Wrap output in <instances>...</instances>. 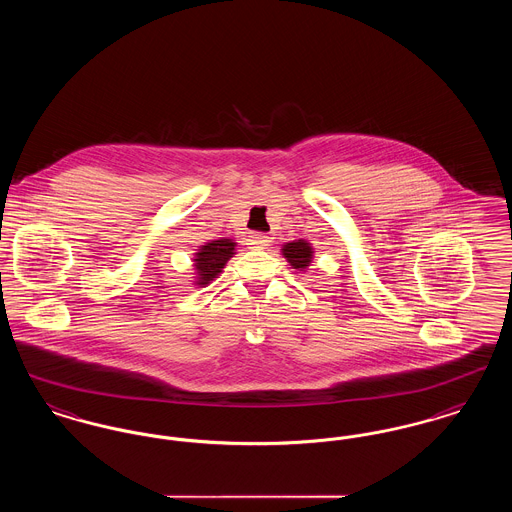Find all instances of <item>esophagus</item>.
Returning <instances> with one entry per match:
<instances>
[{"instance_id": "1", "label": "esophagus", "mask_w": 512, "mask_h": 512, "mask_svg": "<svg viewBox=\"0 0 512 512\" xmlns=\"http://www.w3.org/2000/svg\"><path fill=\"white\" fill-rule=\"evenodd\" d=\"M249 244L253 245V247H267L270 244V238L265 236L263 232H253L249 236Z\"/></svg>"}]
</instances>
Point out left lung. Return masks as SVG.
Listing matches in <instances>:
<instances>
[{
    "label": "left lung",
    "mask_w": 512,
    "mask_h": 512,
    "mask_svg": "<svg viewBox=\"0 0 512 512\" xmlns=\"http://www.w3.org/2000/svg\"><path fill=\"white\" fill-rule=\"evenodd\" d=\"M282 251H284V257L288 259V263L293 268L309 267V263L313 259V249L305 240H297L292 244H286Z\"/></svg>",
    "instance_id": "8db88e82"
}]
</instances>
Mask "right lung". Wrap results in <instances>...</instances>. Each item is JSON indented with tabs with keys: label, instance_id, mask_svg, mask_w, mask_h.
<instances>
[{
	"label": "right lung",
	"instance_id": "obj_1",
	"mask_svg": "<svg viewBox=\"0 0 512 512\" xmlns=\"http://www.w3.org/2000/svg\"><path fill=\"white\" fill-rule=\"evenodd\" d=\"M236 244L232 240H215L211 244L201 245L199 253H195V268H197V284L205 286L213 278L219 276L220 270L228 263V259L234 255Z\"/></svg>",
	"mask_w": 512,
	"mask_h": 512
}]
</instances>
